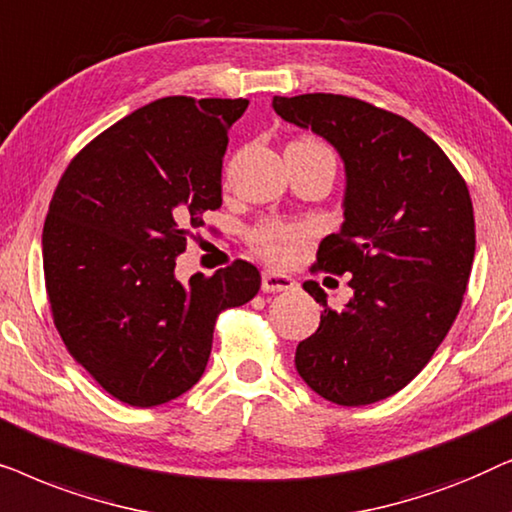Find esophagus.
<instances>
[{
    "mask_svg": "<svg viewBox=\"0 0 512 512\" xmlns=\"http://www.w3.org/2000/svg\"><path fill=\"white\" fill-rule=\"evenodd\" d=\"M261 289L265 293H275V291H293L296 289V282L289 275H282V272L275 270H265L261 277Z\"/></svg>",
    "mask_w": 512,
    "mask_h": 512,
    "instance_id": "esophagus-1",
    "label": "esophagus"
}]
</instances>
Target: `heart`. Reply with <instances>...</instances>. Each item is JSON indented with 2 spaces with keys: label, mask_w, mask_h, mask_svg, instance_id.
<instances>
[{
  "label": "heart",
  "mask_w": 512,
  "mask_h": 512,
  "mask_svg": "<svg viewBox=\"0 0 512 512\" xmlns=\"http://www.w3.org/2000/svg\"><path fill=\"white\" fill-rule=\"evenodd\" d=\"M296 144H310L321 146L312 139H298ZM305 240V228L298 223H286V221H268L263 226H258L251 233V244L261 256L268 258L272 263H286L293 256V251L300 242Z\"/></svg>",
  "instance_id": "obj_1"
}]
</instances>
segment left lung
I'll list each match as a JSON object with an SVG mask.
<instances>
[{"instance_id":"left-lung-1","label":"left lung","mask_w":512,"mask_h":512,"mask_svg":"<svg viewBox=\"0 0 512 512\" xmlns=\"http://www.w3.org/2000/svg\"><path fill=\"white\" fill-rule=\"evenodd\" d=\"M286 123L312 130L345 165L342 221L319 247V268L349 277L354 296L324 305L317 333L296 349L314 394L368 405L401 391L445 340L475 256L471 195L443 149L408 118L356 97H272Z\"/></svg>"}]
</instances>
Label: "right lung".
Returning a JSON list of instances; mask_svg holds the SVG:
<instances>
[{"label": "right lung", "instance_id": "add662e5", "mask_svg": "<svg viewBox=\"0 0 512 512\" xmlns=\"http://www.w3.org/2000/svg\"><path fill=\"white\" fill-rule=\"evenodd\" d=\"M249 100L163 97L95 137L62 174L44 223L46 291L60 338L104 391L135 408L205 373L221 310L261 289L237 261L181 284L188 230L221 207L228 130Z\"/></svg>", "mask_w": 512, "mask_h": 512}]
</instances>
